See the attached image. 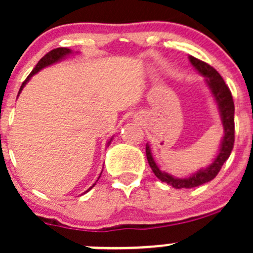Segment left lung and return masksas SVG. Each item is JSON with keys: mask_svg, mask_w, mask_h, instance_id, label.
Wrapping results in <instances>:
<instances>
[{"mask_svg": "<svg viewBox=\"0 0 253 253\" xmlns=\"http://www.w3.org/2000/svg\"><path fill=\"white\" fill-rule=\"evenodd\" d=\"M190 62L192 63L193 67L198 71L202 76L206 77V82L208 84L211 94L215 98L216 104H218L219 111H220L221 124L224 127V137L221 139L220 149H219L218 155L214 159V162L206 169L198 170L190 177H175V176L169 175L168 172L162 171L157 163L154 162L152 152H150L149 144L145 147V154H147L148 163L152 168L154 175L163 182H167L168 185L172 186L174 188H192L197 186L203 185V183L209 182L213 180L218 172L220 171L224 163L230 157V153L234 148V141H235V122H234V112H235V106H234L233 95L226 85L221 76L211 67L208 63L198 60V58L190 56Z\"/></svg>", "mask_w": 253, "mask_h": 253, "instance_id": "left-lung-1", "label": "left lung"}]
</instances>
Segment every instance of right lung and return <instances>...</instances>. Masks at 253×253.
Masks as SVG:
<instances>
[{
    "mask_svg": "<svg viewBox=\"0 0 253 253\" xmlns=\"http://www.w3.org/2000/svg\"><path fill=\"white\" fill-rule=\"evenodd\" d=\"M71 52H72V51H71L70 48H67V47H57V48H53V50H51L50 52H47L46 55L44 56V57L40 58V61H39V62H38V65L35 66L34 70H33L32 72H30V75L28 76V78L25 79L24 82H23L22 86H20V89H19V93H20V91H22L23 86H24L25 84H27V82L29 81V79L32 78L33 76L35 75V73H38L40 70H42V68L47 67V66L52 65V63L58 62V61L62 60V58L65 57V56L70 55ZM111 139H112V138H111ZM111 139H110V141H109L108 144H110ZM94 185H95V183H94ZM94 185L91 186V187H94ZM91 187H90V188H91ZM90 188H89V190H90ZM89 190H88V191H89ZM88 191H86V192H88Z\"/></svg>",
    "mask_w": 253,
    "mask_h": 253,
    "instance_id": "obj_1",
    "label": "right lung"
}]
</instances>
